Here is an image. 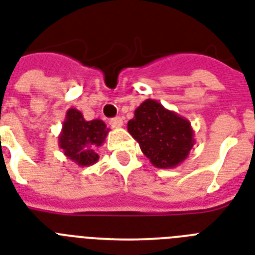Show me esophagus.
<instances>
[{
  "label": "esophagus",
  "mask_w": 255,
  "mask_h": 255,
  "mask_svg": "<svg viewBox=\"0 0 255 255\" xmlns=\"http://www.w3.org/2000/svg\"><path fill=\"white\" fill-rule=\"evenodd\" d=\"M110 124H111L114 128H120L123 126V119H122V118H114V119L110 120Z\"/></svg>",
  "instance_id": "1"
}]
</instances>
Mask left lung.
<instances>
[{
  "mask_svg": "<svg viewBox=\"0 0 255 255\" xmlns=\"http://www.w3.org/2000/svg\"><path fill=\"white\" fill-rule=\"evenodd\" d=\"M127 128L156 168H176L193 148L194 132L189 120L167 110L157 100H144Z\"/></svg>",
  "mask_w": 255,
  "mask_h": 255,
  "instance_id": "obj_1",
  "label": "left lung"
}]
</instances>
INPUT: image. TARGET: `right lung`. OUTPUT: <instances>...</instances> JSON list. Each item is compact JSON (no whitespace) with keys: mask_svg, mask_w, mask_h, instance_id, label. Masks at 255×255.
Segmentation results:
<instances>
[{"mask_svg":"<svg viewBox=\"0 0 255 255\" xmlns=\"http://www.w3.org/2000/svg\"><path fill=\"white\" fill-rule=\"evenodd\" d=\"M110 128L100 119L87 120L77 108H69L58 144L67 159L79 167H88L99 160L96 149L104 143Z\"/></svg>","mask_w":255,"mask_h":255,"instance_id":"add662e5","label":"right lung"}]
</instances>
